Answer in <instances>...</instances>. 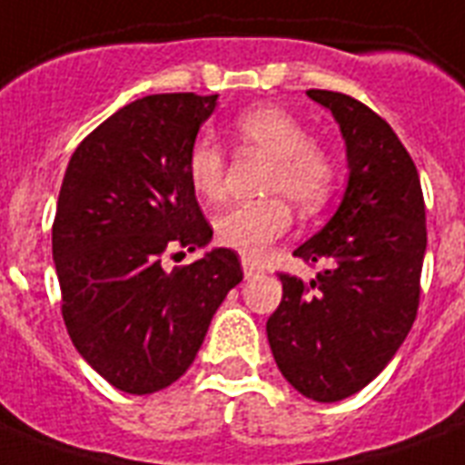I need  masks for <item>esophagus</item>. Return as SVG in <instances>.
<instances>
[{
  "mask_svg": "<svg viewBox=\"0 0 465 465\" xmlns=\"http://www.w3.org/2000/svg\"><path fill=\"white\" fill-rule=\"evenodd\" d=\"M241 262H243V275H246V280H253V277L262 275V268L258 265V262L248 261V258H243Z\"/></svg>",
  "mask_w": 465,
  "mask_h": 465,
  "instance_id": "1",
  "label": "esophagus"
}]
</instances>
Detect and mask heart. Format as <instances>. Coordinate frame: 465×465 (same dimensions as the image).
I'll return each instance as SVG.
<instances>
[{"mask_svg":"<svg viewBox=\"0 0 465 465\" xmlns=\"http://www.w3.org/2000/svg\"><path fill=\"white\" fill-rule=\"evenodd\" d=\"M236 137L243 147L272 159L268 195L290 197L302 212L321 210L331 200L338 168L325 149L311 140L309 127L280 105H261L236 120ZM185 173L193 193L203 203H219L224 195V154L217 142L197 137L185 159ZM272 197L268 203L233 204L214 219V236L248 261L261 258L292 226L287 200Z\"/></svg>","mask_w":465,"mask_h":465,"instance_id":"heart-1","label":"heart"}]
</instances>
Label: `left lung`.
<instances>
[{
  "label": "left lung",
  "mask_w": 465,
  "mask_h": 465,
  "mask_svg": "<svg viewBox=\"0 0 465 465\" xmlns=\"http://www.w3.org/2000/svg\"><path fill=\"white\" fill-rule=\"evenodd\" d=\"M332 113L347 156L338 210L294 251L325 268L311 282L280 275L282 302L268 340L282 376L318 403H335L381 374L411 332L427 248L418 168L371 108L338 91H306Z\"/></svg>",
  "instance_id": "8db88e82"
}]
</instances>
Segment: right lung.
Segmentation results:
<instances>
[{
	"instance_id": "add662e5",
	"label": "right lung",
	"mask_w": 465,
	"mask_h": 465,
	"mask_svg": "<svg viewBox=\"0 0 465 465\" xmlns=\"http://www.w3.org/2000/svg\"><path fill=\"white\" fill-rule=\"evenodd\" d=\"M217 98H137L76 147L62 181L53 261L64 325L89 367L133 396L188 371L212 316L243 280L229 248L173 272L161 265L166 251L212 241L185 159Z\"/></svg>"
}]
</instances>
